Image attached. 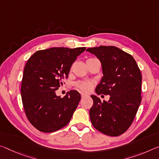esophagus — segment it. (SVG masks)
<instances>
[{"instance_id":"34e87169","label":"esophagus","mask_w":159,"mask_h":159,"mask_svg":"<svg viewBox=\"0 0 159 159\" xmlns=\"http://www.w3.org/2000/svg\"><path fill=\"white\" fill-rule=\"evenodd\" d=\"M80 95H81V98H84L85 96H87L86 94H85V93H80Z\"/></svg>"}]
</instances>
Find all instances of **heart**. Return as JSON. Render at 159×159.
I'll return each instance as SVG.
<instances>
[{
	"label": "heart",
	"mask_w": 159,
	"mask_h": 159,
	"mask_svg": "<svg viewBox=\"0 0 159 159\" xmlns=\"http://www.w3.org/2000/svg\"><path fill=\"white\" fill-rule=\"evenodd\" d=\"M91 59H89L88 60H91ZM87 60V61H88ZM93 85H94V84L93 82L90 81V80H85V81H80L76 84V87L78 89H79L80 90H81L82 92L84 93H88L90 92V90L93 89Z\"/></svg>",
	"instance_id": "heart-1"
}]
</instances>
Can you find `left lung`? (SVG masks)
Returning <instances> with one entry per match:
<instances>
[{"label":"left lung","instance_id":"left-lung-1","mask_svg":"<svg viewBox=\"0 0 159 159\" xmlns=\"http://www.w3.org/2000/svg\"><path fill=\"white\" fill-rule=\"evenodd\" d=\"M86 51L95 54L102 65L103 76L95 93L110 95L107 102L91 95L90 121L102 134L117 137L128 129L137 112L142 101V74L132 55L119 48L100 46Z\"/></svg>","mask_w":159,"mask_h":159}]
</instances>
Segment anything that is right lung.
Instances as JSON below:
<instances>
[{
	"mask_svg": "<svg viewBox=\"0 0 159 159\" xmlns=\"http://www.w3.org/2000/svg\"><path fill=\"white\" fill-rule=\"evenodd\" d=\"M85 49L53 47L39 50L26 63L21 85L22 101L27 119L40 132H55L71 119L80 100V93L70 90L61 98L55 92Z\"/></svg>",
	"mask_w": 159,
	"mask_h": 159,
	"instance_id": "right-lung-1",
	"label": "right lung"
}]
</instances>
